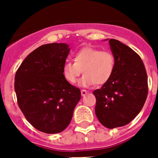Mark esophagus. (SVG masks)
Segmentation results:
<instances>
[{"instance_id":"34e87169","label":"esophagus","mask_w":158,"mask_h":158,"mask_svg":"<svg viewBox=\"0 0 158 158\" xmlns=\"http://www.w3.org/2000/svg\"><path fill=\"white\" fill-rule=\"evenodd\" d=\"M87 93H88V92H87L86 90H85V89H82V90H81V95H82V96H84V95H86Z\"/></svg>"}]
</instances>
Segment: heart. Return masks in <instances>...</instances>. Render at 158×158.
Returning a JSON list of instances; mask_svg holds the SVG:
<instances>
[{
	"instance_id": "heart-1",
	"label": "heart",
	"mask_w": 158,
	"mask_h": 158,
	"mask_svg": "<svg viewBox=\"0 0 158 158\" xmlns=\"http://www.w3.org/2000/svg\"><path fill=\"white\" fill-rule=\"evenodd\" d=\"M74 63L66 61L63 66V75L68 82L76 83L81 73L79 86L89 87L96 83L102 85L112 76L115 68L114 54L108 50L84 47L75 53Z\"/></svg>"
}]
</instances>
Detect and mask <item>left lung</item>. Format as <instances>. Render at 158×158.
<instances>
[{"label": "left lung", "instance_id": "left-lung-1", "mask_svg": "<svg viewBox=\"0 0 158 158\" xmlns=\"http://www.w3.org/2000/svg\"><path fill=\"white\" fill-rule=\"evenodd\" d=\"M109 43L115 58L114 71L109 80L93 94L98 121L111 129L128 125L139 114L148 91L147 73L141 57L117 40L110 39Z\"/></svg>", "mask_w": 158, "mask_h": 158}]
</instances>
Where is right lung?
Wrapping results in <instances>:
<instances>
[{
  "mask_svg": "<svg viewBox=\"0 0 158 158\" xmlns=\"http://www.w3.org/2000/svg\"><path fill=\"white\" fill-rule=\"evenodd\" d=\"M69 46L53 43L38 47L25 58L15 75L17 102L27 120L47 134L69 125L81 92L65 79L63 66Z\"/></svg>",
  "mask_w": 158,
  "mask_h": 158,
  "instance_id": "1",
  "label": "right lung"
}]
</instances>
